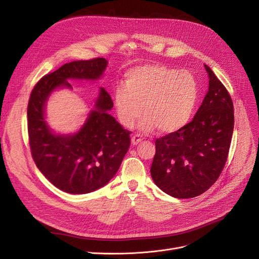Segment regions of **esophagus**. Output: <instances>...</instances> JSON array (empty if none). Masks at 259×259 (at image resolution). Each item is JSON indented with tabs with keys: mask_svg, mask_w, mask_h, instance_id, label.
I'll return each mask as SVG.
<instances>
[{
	"mask_svg": "<svg viewBox=\"0 0 259 259\" xmlns=\"http://www.w3.org/2000/svg\"><path fill=\"white\" fill-rule=\"evenodd\" d=\"M142 140H143V138H142L141 134H134L133 137L131 138V142H132L133 145H138Z\"/></svg>",
	"mask_w": 259,
	"mask_h": 259,
	"instance_id": "34e87169",
	"label": "esophagus"
}]
</instances>
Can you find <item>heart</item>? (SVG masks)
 <instances>
[{
    "instance_id": "b5f03b06",
    "label": "heart",
    "mask_w": 259,
    "mask_h": 259,
    "mask_svg": "<svg viewBox=\"0 0 259 259\" xmlns=\"http://www.w3.org/2000/svg\"><path fill=\"white\" fill-rule=\"evenodd\" d=\"M197 103L198 84L193 74L161 64L132 68L126 73L125 86H118L113 94L122 126L132 127L144 111L141 129L150 131L156 127L167 134L188 124Z\"/></svg>"
}]
</instances>
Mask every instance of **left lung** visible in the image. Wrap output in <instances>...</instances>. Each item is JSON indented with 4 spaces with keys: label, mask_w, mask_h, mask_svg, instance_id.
Returning a JSON list of instances; mask_svg holds the SVG:
<instances>
[{
    "label": "left lung",
    "mask_w": 259,
    "mask_h": 259,
    "mask_svg": "<svg viewBox=\"0 0 259 259\" xmlns=\"http://www.w3.org/2000/svg\"><path fill=\"white\" fill-rule=\"evenodd\" d=\"M205 68L209 90L192 121L155 141L151 176L160 190L176 198L207 191L220 178L232 140V99L210 67Z\"/></svg>",
    "instance_id": "8db88e82"
}]
</instances>
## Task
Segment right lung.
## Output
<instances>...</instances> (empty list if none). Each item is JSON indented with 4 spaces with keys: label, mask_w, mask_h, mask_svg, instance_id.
<instances>
[{
    "label": "right lung",
    "mask_w": 259,
    "mask_h": 259,
    "mask_svg": "<svg viewBox=\"0 0 259 259\" xmlns=\"http://www.w3.org/2000/svg\"><path fill=\"white\" fill-rule=\"evenodd\" d=\"M106 67L103 58L67 63L40 78L30 94L27 124L32 158L45 178L67 193L85 194L108 184L128 151L131 131L108 114L113 102L104 88L84 126L72 135L51 132L44 117L45 103L56 88H71L68 78L98 79Z\"/></svg>",
    "instance_id": "right-lung-1"
}]
</instances>
